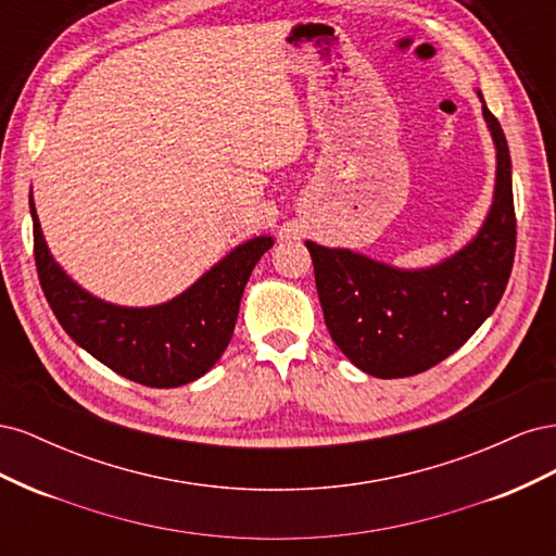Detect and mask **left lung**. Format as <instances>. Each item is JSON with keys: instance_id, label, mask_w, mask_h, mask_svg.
I'll use <instances>...</instances> for the list:
<instances>
[{"instance_id": "1", "label": "left lung", "mask_w": 556, "mask_h": 556, "mask_svg": "<svg viewBox=\"0 0 556 556\" xmlns=\"http://www.w3.org/2000/svg\"><path fill=\"white\" fill-rule=\"evenodd\" d=\"M482 115L496 146V188L490 215L466 248L441 264L406 271L306 241L325 325L343 355L368 376L406 378L443 362L506 292L517 239L510 153L484 102Z\"/></svg>"}]
</instances>
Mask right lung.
Wrapping results in <instances>:
<instances>
[{
  "mask_svg": "<svg viewBox=\"0 0 556 556\" xmlns=\"http://www.w3.org/2000/svg\"><path fill=\"white\" fill-rule=\"evenodd\" d=\"M29 211L39 282L62 329L117 376L157 390L188 384L223 357L245 282L274 245L271 237L241 243L176 299L150 308H127L78 288L50 257L31 197Z\"/></svg>",
  "mask_w": 556,
  "mask_h": 556,
  "instance_id": "add662e5",
  "label": "right lung"
}]
</instances>
